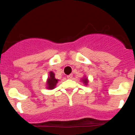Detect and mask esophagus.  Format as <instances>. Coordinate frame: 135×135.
Wrapping results in <instances>:
<instances>
[{
	"mask_svg": "<svg viewBox=\"0 0 135 135\" xmlns=\"http://www.w3.org/2000/svg\"><path fill=\"white\" fill-rule=\"evenodd\" d=\"M72 77H73L72 74H70V75H67L68 79H72Z\"/></svg>",
	"mask_w": 135,
	"mask_h": 135,
	"instance_id": "34e87169",
	"label": "esophagus"
}]
</instances>
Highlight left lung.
Returning a JSON list of instances; mask_svg holds the SVG:
<instances>
[{"mask_svg": "<svg viewBox=\"0 0 135 135\" xmlns=\"http://www.w3.org/2000/svg\"><path fill=\"white\" fill-rule=\"evenodd\" d=\"M83 81H84V83L85 84V85L88 84V80H87V79H86V78H85V79H84Z\"/></svg>", "mask_w": 135, "mask_h": 135, "instance_id": "obj_1", "label": "left lung"}]
</instances>
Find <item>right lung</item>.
<instances>
[{
    "label": "right lung",
    "mask_w": 135,
    "mask_h": 135,
    "mask_svg": "<svg viewBox=\"0 0 135 135\" xmlns=\"http://www.w3.org/2000/svg\"><path fill=\"white\" fill-rule=\"evenodd\" d=\"M58 79H56L54 77V73L52 71L50 73V77L47 81V88L52 90L55 88L56 84L58 83Z\"/></svg>",
    "instance_id": "1"
}]
</instances>
